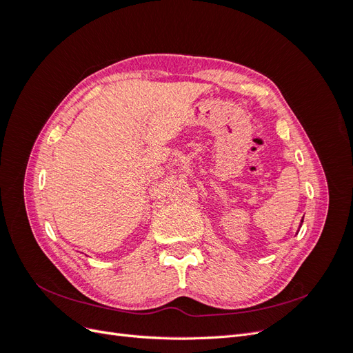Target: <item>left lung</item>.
Instances as JSON below:
<instances>
[{
    "label": "left lung",
    "instance_id": "1",
    "mask_svg": "<svg viewBox=\"0 0 353 353\" xmlns=\"http://www.w3.org/2000/svg\"><path fill=\"white\" fill-rule=\"evenodd\" d=\"M302 222H303V219H302V221H301V227H302ZM297 232H299V231H297Z\"/></svg>",
    "mask_w": 353,
    "mask_h": 353
}]
</instances>
